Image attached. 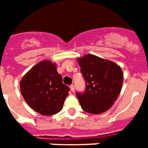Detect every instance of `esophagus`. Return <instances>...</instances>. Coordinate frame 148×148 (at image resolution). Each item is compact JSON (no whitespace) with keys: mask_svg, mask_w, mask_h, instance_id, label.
<instances>
[{"mask_svg":"<svg viewBox=\"0 0 148 148\" xmlns=\"http://www.w3.org/2000/svg\"><path fill=\"white\" fill-rule=\"evenodd\" d=\"M70 88H71V90L72 92H74V85H71V86H70Z\"/></svg>","mask_w":148,"mask_h":148,"instance_id":"34e87169","label":"esophagus"}]
</instances>
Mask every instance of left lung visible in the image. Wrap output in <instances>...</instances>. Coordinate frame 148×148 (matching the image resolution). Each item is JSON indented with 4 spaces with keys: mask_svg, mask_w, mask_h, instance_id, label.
<instances>
[{
    "mask_svg": "<svg viewBox=\"0 0 148 148\" xmlns=\"http://www.w3.org/2000/svg\"><path fill=\"white\" fill-rule=\"evenodd\" d=\"M86 81L84 93H77L82 110L99 114L108 110L120 94L123 74L121 67L111 61L93 54L77 58Z\"/></svg>",
    "mask_w": 148,
    "mask_h": 148,
    "instance_id": "1",
    "label": "left lung"
}]
</instances>
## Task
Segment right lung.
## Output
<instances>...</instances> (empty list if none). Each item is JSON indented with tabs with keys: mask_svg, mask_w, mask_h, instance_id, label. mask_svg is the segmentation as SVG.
<instances>
[{
	"mask_svg": "<svg viewBox=\"0 0 148 148\" xmlns=\"http://www.w3.org/2000/svg\"><path fill=\"white\" fill-rule=\"evenodd\" d=\"M20 89L28 105L42 115L61 111L70 90L62 83L56 63L49 60H43L32 67L21 78Z\"/></svg>",
	"mask_w": 148,
	"mask_h": 148,
	"instance_id": "1",
	"label": "right lung"
}]
</instances>
